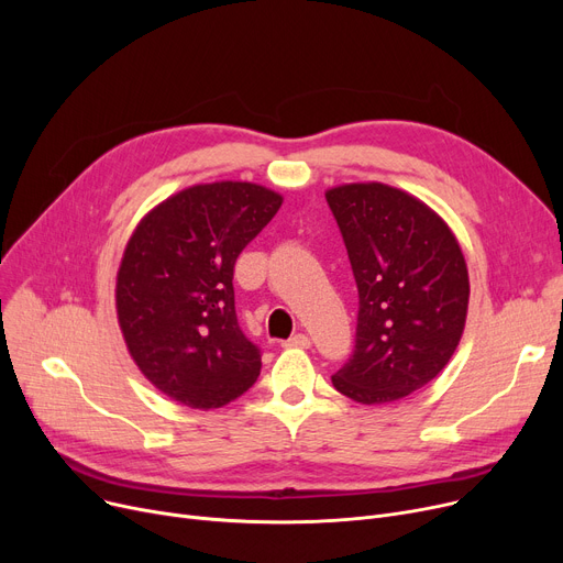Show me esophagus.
<instances>
[{"mask_svg": "<svg viewBox=\"0 0 563 563\" xmlns=\"http://www.w3.org/2000/svg\"><path fill=\"white\" fill-rule=\"evenodd\" d=\"M283 346H294V349H308L310 346V338L306 333H297L291 335L289 340L283 342Z\"/></svg>", "mask_w": 563, "mask_h": 563, "instance_id": "1", "label": "esophagus"}]
</instances>
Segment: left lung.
Here are the masks:
<instances>
[{
	"label": "left lung",
	"instance_id": "1",
	"mask_svg": "<svg viewBox=\"0 0 563 563\" xmlns=\"http://www.w3.org/2000/svg\"><path fill=\"white\" fill-rule=\"evenodd\" d=\"M358 287L356 344L331 376L344 397L376 406L433 380L459 346L470 280L456 236L418 198L388 185L327 191Z\"/></svg>",
	"mask_w": 563,
	"mask_h": 563
}]
</instances>
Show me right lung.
<instances>
[{"label": "right lung", "instance_id": "1", "mask_svg": "<svg viewBox=\"0 0 563 563\" xmlns=\"http://www.w3.org/2000/svg\"><path fill=\"white\" fill-rule=\"evenodd\" d=\"M283 198L251 183L170 196L134 230L115 283L134 363L166 397L221 408L260 376L262 353L234 312V262Z\"/></svg>", "mask_w": 563, "mask_h": 563}]
</instances>
